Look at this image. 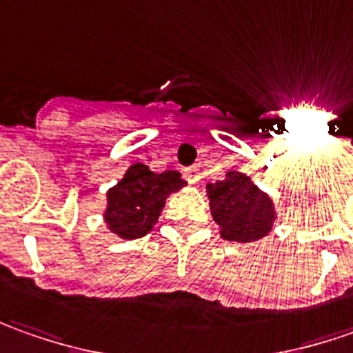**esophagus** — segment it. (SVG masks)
I'll use <instances>...</instances> for the list:
<instances>
[{"label": "esophagus", "instance_id": "esophagus-1", "mask_svg": "<svg viewBox=\"0 0 353 353\" xmlns=\"http://www.w3.org/2000/svg\"><path fill=\"white\" fill-rule=\"evenodd\" d=\"M183 177H185V181L191 183V185H195V183H199V170L197 168H188L185 172H183Z\"/></svg>", "mask_w": 353, "mask_h": 353}]
</instances>
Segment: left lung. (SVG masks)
<instances>
[{"instance_id": "obj_1", "label": "left lung", "mask_w": 353, "mask_h": 353, "mask_svg": "<svg viewBox=\"0 0 353 353\" xmlns=\"http://www.w3.org/2000/svg\"><path fill=\"white\" fill-rule=\"evenodd\" d=\"M211 199V213L221 226V236L230 242L260 240L274 223L272 199L256 188L250 177L228 172L225 181L207 185Z\"/></svg>"}]
</instances>
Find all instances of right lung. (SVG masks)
<instances>
[{"label":"right lung","instance_id":"add662e5","mask_svg":"<svg viewBox=\"0 0 353 353\" xmlns=\"http://www.w3.org/2000/svg\"><path fill=\"white\" fill-rule=\"evenodd\" d=\"M183 183L177 172L154 174L144 164H132L107 193V225L121 238L144 236L158 221L165 197Z\"/></svg>","mask_w":353,"mask_h":353}]
</instances>
